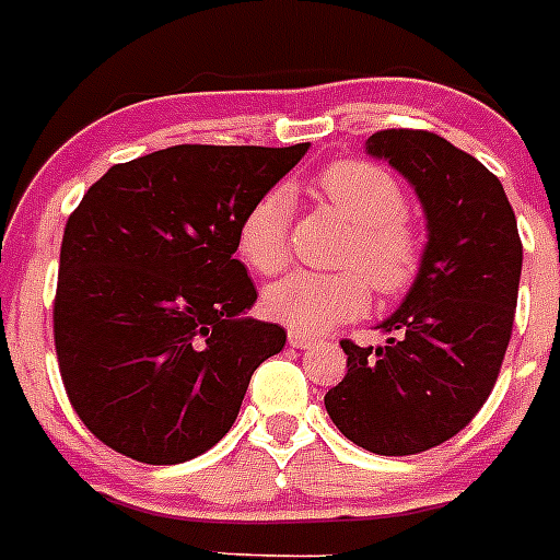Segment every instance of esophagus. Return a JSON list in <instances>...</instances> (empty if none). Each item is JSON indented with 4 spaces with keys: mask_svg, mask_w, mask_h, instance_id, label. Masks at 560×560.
I'll list each match as a JSON object with an SVG mask.
<instances>
[{
    "mask_svg": "<svg viewBox=\"0 0 560 560\" xmlns=\"http://www.w3.org/2000/svg\"><path fill=\"white\" fill-rule=\"evenodd\" d=\"M289 345L296 350H311V348H319V339L311 334H300V330H291L289 334Z\"/></svg>",
    "mask_w": 560,
    "mask_h": 560,
    "instance_id": "1",
    "label": "esophagus"
}]
</instances>
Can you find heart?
Returning <instances> with one entry per match:
<instances>
[{
  "mask_svg": "<svg viewBox=\"0 0 560 560\" xmlns=\"http://www.w3.org/2000/svg\"><path fill=\"white\" fill-rule=\"evenodd\" d=\"M319 190L355 226L341 264L358 271H291L264 291L269 319L300 334H323L368 311L370 289L398 294L418 275L420 241L407 221L398 182L373 162H336L319 176ZM291 190L271 187L246 210L237 226V252L260 275H275L289 260Z\"/></svg>",
  "mask_w": 560,
  "mask_h": 560,
  "instance_id": "obj_1",
  "label": "heart"
}]
</instances>
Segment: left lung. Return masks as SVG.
<instances>
[{
	"label": "left lung",
	"mask_w": 560,
	"mask_h": 560,
	"mask_svg": "<svg viewBox=\"0 0 560 560\" xmlns=\"http://www.w3.org/2000/svg\"><path fill=\"white\" fill-rule=\"evenodd\" d=\"M370 156L415 187L427 246L398 308L378 323L387 341H341L348 375L325 409L355 446L420 454L471 423L491 395L516 314L522 241L502 182L432 131L387 128Z\"/></svg>",
	"instance_id": "1"
}]
</instances>
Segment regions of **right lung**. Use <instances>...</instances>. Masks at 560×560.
<instances>
[{
	"mask_svg": "<svg viewBox=\"0 0 560 560\" xmlns=\"http://www.w3.org/2000/svg\"><path fill=\"white\" fill-rule=\"evenodd\" d=\"M305 151L173 145L108 167L69 215L58 368L108 448L176 465L232 429L252 373L285 345L280 325L246 316L257 291L237 226Z\"/></svg>",
	"mask_w": 560,
	"mask_h": 560,
	"instance_id": "1",
	"label": "right lung"
}]
</instances>
